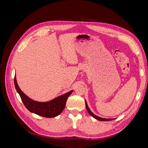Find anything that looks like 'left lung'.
<instances>
[{
	"label": "left lung",
	"instance_id": "obj_1",
	"mask_svg": "<svg viewBox=\"0 0 148 148\" xmlns=\"http://www.w3.org/2000/svg\"><path fill=\"white\" fill-rule=\"evenodd\" d=\"M85 104H86V109L88 112V113L90 114L92 117H93L94 118H95L96 119L98 120H100V121H110V120H113L114 119H103V118H101V117H97V115H96L95 114H94L90 110V109H89V107L88 106V104L85 101Z\"/></svg>",
	"mask_w": 148,
	"mask_h": 148
}]
</instances>
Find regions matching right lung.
Here are the masks:
<instances>
[{
	"mask_svg": "<svg viewBox=\"0 0 148 148\" xmlns=\"http://www.w3.org/2000/svg\"><path fill=\"white\" fill-rule=\"evenodd\" d=\"M14 83L16 90L20 95L21 101L26 108L31 112H33L38 115L47 118L55 117L62 113L65 108L68 97L73 92V90H71L51 101L40 102L31 99L21 91L17 84L15 76L14 78Z\"/></svg>",
	"mask_w": 148,
	"mask_h": 148,
	"instance_id": "add662e5",
	"label": "right lung"
}]
</instances>
